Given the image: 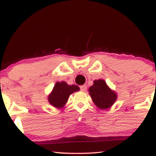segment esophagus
<instances>
[{"mask_svg": "<svg viewBox=\"0 0 156 156\" xmlns=\"http://www.w3.org/2000/svg\"><path fill=\"white\" fill-rule=\"evenodd\" d=\"M80 89L82 91H85L87 90V86L86 85H82V86L80 87Z\"/></svg>", "mask_w": 156, "mask_h": 156, "instance_id": "obj_1", "label": "esophagus"}]
</instances>
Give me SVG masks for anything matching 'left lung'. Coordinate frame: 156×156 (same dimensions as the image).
I'll return each mask as SVG.
<instances>
[{"instance_id": "1", "label": "left lung", "mask_w": 156, "mask_h": 156, "mask_svg": "<svg viewBox=\"0 0 156 156\" xmlns=\"http://www.w3.org/2000/svg\"><path fill=\"white\" fill-rule=\"evenodd\" d=\"M89 95L94 104L101 110L112 107L117 99V94L111 89L104 80H94L92 86L89 88Z\"/></svg>"}]
</instances>
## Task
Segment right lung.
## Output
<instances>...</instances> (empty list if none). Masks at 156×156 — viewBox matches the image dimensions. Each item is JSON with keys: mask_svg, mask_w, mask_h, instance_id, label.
Masks as SVG:
<instances>
[{"mask_svg": "<svg viewBox=\"0 0 156 156\" xmlns=\"http://www.w3.org/2000/svg\"><path fill=\"white\" fill-rule=\"evenodd\" d=\"M80 89L77 85H69L64 81L57 82L48 95L49 103L55 108L61 109L65 106L69 96L75 91H80Z\"/></svg>", "mask_w": 156, "mask_h": 156, "instance_id": "add662e5", "label": "right lung"}]
</instances>
